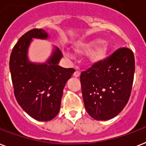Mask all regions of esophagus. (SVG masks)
Returning a JSON list of instances; mask_svg holds the SVG:
<instances>
[{
  "mask_svg": "<svg viewBox=\"0 0 146 146\" xmlns=\"http://www.w3.org/2000/svg\"><path fill=\"white\" fill-rule=\"evenodd\" d=\"M73 76H74V77H76V78H78V77H79V76H80V73H79V71H75L74 73H73Z\"/></svg>",
  "mask_w": 146,
  "mask_h": 146,
  "instance_id": "1",
  "label": "esophagus"
}]
</instances>
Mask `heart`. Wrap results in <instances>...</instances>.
Masks as SVG:
<instances>
[{"instance_id": "b5f03b06", "label": "heart", "mask_w": 146, "mask_h": 146, "mask_svg": "<svg viewBox=\"0 0 146 146\" xmlns=\"http://www.w3.org/2000/svg\"><path fill=\"white\" fill-rule=\"evenodd\" d=\"M102 42L101 39H95L88 42H78L74 46V52L78 54H89L88 57V62L91 64H97L106 59L110 52V47L106 43L99 45Z\"/></svg>"}]
</instances>
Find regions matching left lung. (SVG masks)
I'll use <instances>...</instances> for the list:
<instances>
[{"label": "left lung", "instance_id": "obj_1", "mask_svg": "<svg viewBox=\"0 0 146 146\" xmlns=\"http://www.w3.org/2000/svg\"><path fill=\"white\" fill-rule=\"evenodd\" d=\"M134 71L133 53L128 48H121L82 72L84 104L94 119L110 120L122 111L131 96Z\"/></svg>", "mask_w": 146, "mask_h": 146}]
</instances>
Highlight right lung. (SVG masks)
<instances>
[{"label":"right lung","instance_id":"add662e5","mask_svg":"<svg viewBox=\"0 0 146 146\" xmlns=\"http://www.w3.org/2000/svg\"><path fill=\"white\" fill-rule=\"evenodd\" d=\"M34 38L46 40L48 34L36 28L21 36L12 51L9 70L18 104L33 118L47 121L58 113L64 88L75 70L59 66L63 55L57 47L45 63L29 61L28 48Z\"/></svg>","mask_w":146,"mask_h":146}]
</instances>
